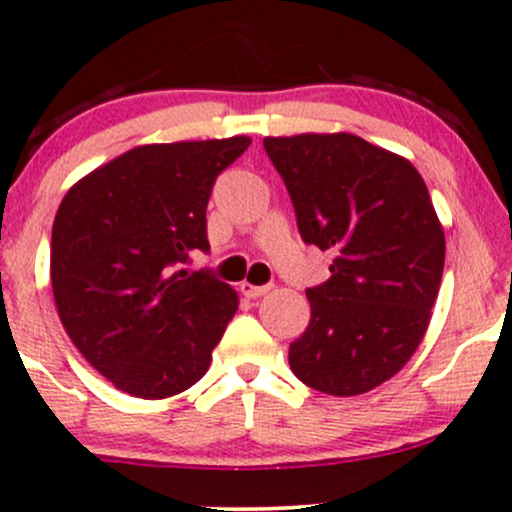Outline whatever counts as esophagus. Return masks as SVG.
I'll return each mask as SVG.
<instances>
[{
  "instance_id": "obj_1",
  "label": "esophagus",
  "mask_w": 512,
  "mask_h": 512,
  "mask_svg": "<svg viewBox=\"0 0 512 512\" xmlns=\"http://www.w3.org/2000/svg\"><path fill=\"white\" fill-rule=\"evenodd\" d=\"M272 289V284H262V287H257V284H250V282H242L240 284V292L245 294V297L250 299H257V297H265L267 292Z\"/></svg>"
}]
</instances>
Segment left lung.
Wrapping results in <instances>:
<instances>
[{
    "label": "left lung",
    "mask_w": 512,
    "mask_h": 512,
    "mask_svg": "<svg viewBox=\"0 0 512 512\" xmlns=\"http://www.w3.org/2000/svg\"><path fill=\"white\" fill-rule=\"evenodd\" d=\"M262 144L301 240L333 252L331 277L306 289L292 373L326 395H363L405 368L432 319L446 242L427 184L405 157L348 132Z\"/></svg>",
    "instance_id": "1"
}]
</instances>
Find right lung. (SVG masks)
<instances>
[{
    "label": "right lung",
    "mask_w": 512,
    "mask_h": 512,
    "mask_svg": "<svg viewBox=\"0 0 512 512\" xmlns=\"http://www.w3.org/2000/svg\"><path fill=\"white\" fill-rule=\"evenodd\" d=\"M250 137L144 144L71 186L51 233L58 316L117 390L164 400L196 385L238 311L208 272L176 270L208 252L206 208Z\"/></svg>",
    "instance_id": "1"
}]
</instances>
